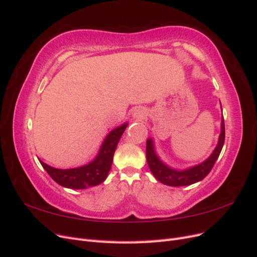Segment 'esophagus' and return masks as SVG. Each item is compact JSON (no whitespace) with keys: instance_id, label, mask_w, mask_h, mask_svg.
<instances>
[{"instance_id":"esophagus-1","label":"esophagus","mask_w":257,"mask_h":257,"mask_svg":"<svg viewBox=\"0 0 257 257\" xmlns=\"http://www.w3.org/2000/svg\"><path fill=\"white\" fill-rule=\"evenodd\" d=\"M132 116H134L138 120H142L145 118L146 113L143 109H140V107H138V109H135L134 112H132Z\"/></svg>"}]
</instances>
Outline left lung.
<instances>
[{
	"label": "left lung",
	"mask_w": 257,
	"mask_h": 257,
	"mask_svg": "<svg viewBox=\"0 0 257 257\" xmlns=\"http://www.w3.org/2000/svg\"><path fill=\"white\" fill-rule=\"evenodd\" d=\"M225 140V125H224V118H222L221 121V134L220 139L218 142V146L216 150L213 151L212 155L208 159L204 161L203 163L195 165V167L188 169L185 171H176L172 170L167 167L164 163L160 161V159L157 157L154 151L153 141L150 139L146 141V159L148 167H150L154 176L159 180L160 183L171 186V187H181V186H189L197 183L202 179H204L208 175L211 169L213 168L214 163H216L218 157L222 151L223 144H224Z\"/></svg>",
	"instance_id": "left-lung-1"
}]
</instances>
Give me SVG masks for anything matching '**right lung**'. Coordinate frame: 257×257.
<instances>
[{
	"label": "right lung",
	"mask_w": 257,
	"mask_h": 257,
	"mask_svg": "<svg viewBox=\"0 0 257 257\" xmlns=\"http://www.w3.org/2000/svg\"><path fill=\"white\" fill-rule=\"evenodd\" d=\"M126 127L127 123H123L122 126L111 131L109 136L105 138L96 159L84 167L59 170L49 167L48 164L40 160L39 162L55 183L65 188L85 189L100 185L110 172L115 150Z\"/></svg>",
	"instance_id": "1"
}]
</instances>
